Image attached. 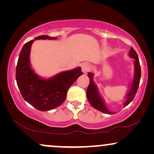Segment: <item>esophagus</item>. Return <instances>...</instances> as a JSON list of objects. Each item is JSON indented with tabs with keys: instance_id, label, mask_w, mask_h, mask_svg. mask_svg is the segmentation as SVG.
<instances>
[{
	"instance_id": "obj_1",
	"label": "esophagus",
	"mask_w": 154,
	"mask_h": 154,
	"mask_svg": "<svg viewBox=\"0 0 154 154\" xmlns=\"http://www.w3.org/2000/svg\"><path fill=\"white\" fill-rule=\"evenodd\" d=\"M91 65L88 63H85L82 65V70L84 73H87V72L91 71Z\"/></svg>"
}]
</instances>
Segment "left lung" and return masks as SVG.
<instances>
[{"instance_id": "obj_1", "label": "left lung", "mask_w": 154, "mask_h": 154, "mask_svg": "<svg viewBox=\"0 0 154 154\" xmlns=\"http://www.w3.org/2000/svg\"><path fill=\"white\" fill-rule=\"evenodd\" d=\"M130 56L132 59H134V63H135V75H134V79L133 82H132L131 88H130V91L128 92V94L127 95L126 100L124 103V106H127L134 99V98H135L136 93H137V89H138L140 80L141 77V69L138 56H137V53L134 50L133 48H132L130 49ZM88 76L90 79L89 85H88L87 89V97L88 101L97 110L105 113V114H114V113H111L108 110L105 104L103 103V100L100 98L99 93L98 92V90H97L96 86L95 85L94 82L93 81V74L88 73Z\"/></svg>"}]
</instances>
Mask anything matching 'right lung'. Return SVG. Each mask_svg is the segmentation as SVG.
Instances as JSON below:
<instances>
[{
  "mask_svg": "<svg viewBox=\"0 0 154 154\" xmlns=\"http://www.w3.org/2000/svg\"><path fill=\"white\" fill-rule=\"evenodd\" d=\"M38 39H56L54 37L40 35ZM34 40L24 45L19 54L16 79L21 95L26 102L39 111L51 110L59 106L66 99L67 91L76 79L82 75L81 68L61 72L48 79L36 75L29 64V53Z\"/></svg>",
  "mask_w": 154,
  "mask_h": 154,
  "instance_id": "1",
  "label": "right lung"
}]
</instances>
